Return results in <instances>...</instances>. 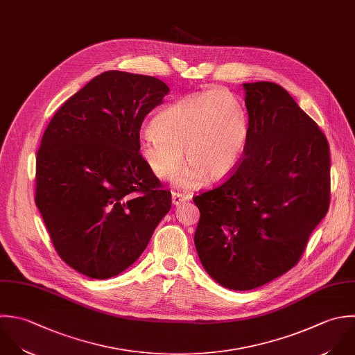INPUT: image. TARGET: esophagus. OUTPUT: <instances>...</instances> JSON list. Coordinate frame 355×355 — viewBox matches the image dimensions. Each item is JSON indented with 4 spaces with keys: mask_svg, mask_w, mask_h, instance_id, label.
Returning a JSON list of instances; mask_svg holds the SVG:
<instances>
[{
    "mask_svg": "<svg viewBox=\"0 0 355 355\" xmlns=\"http://www.w3.org/2000/svg\"><path fill=\"white\" fill-rule=\"evenodd\" d=\"M191 195H185V193H178V192H173L171 193V199H173V205H175V206H178V205H181V203H184V202H188V200H191Z\"/></svg>",
    "mask_w": 355,
    "mask_h": 355,
    "instance_id": "34e87169",
    "label": "esophagus"
}]
</instances>
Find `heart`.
Here are the masks:
<instances>
[{"instance_id": "1", "label": "heart", "mask_w": 355, "mask_h": 355, "mask_svg": "<svg viewBox=\"0 0 355 355\" xmlns=\"http://www.w3.org/2000/svg\"><path fill=\"white\" fill-rule=\"evenodd\" d=\"M249 138V120L242 102L223 89H209L182 98L152 120V131L139 139V155L160 180L177 178L184 188L206 181L221 182L238 167Z\"/></svg>"}]
</instances>
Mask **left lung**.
Masks as SVG:
<instances>
[{
	"label": "left lung",
	"instance_id": "left-lung-1",
	"mask_svg": "<svg viewBox=\"0 0 355 355\" xmlns=\"http://www.w3.org/2000/svg\"><path fill=\"white\" fill-rule=\"evenodd\" d=\"M249 138L235 171L193 198L195 246L221 286L252 291L293 268L331 200L329 144L281 85L243 84Z\"/></svg>",
	"mask_w": 355,
	"mask_h": 355
}]
</instances>
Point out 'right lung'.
<instances>
[{
    "mask_svg": "<svg viewBox=\"0 0 355 355\" xmlns=\"http://www.w3.org/2000/svg\"><path fill=\"white\" fill-rule=\"evenodd\" d=\"M170 88L109 70L53 114L35 157V205L59 257L94 279L116 277L146 249L171 193L139 155L145 116Z\"/></svg>",
    "mask_w": 355,
    "mask_h": 355,
    "instance_id": "obj_1",
    "label": "right lung"
}]
</instances>
